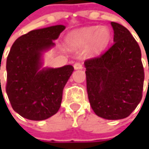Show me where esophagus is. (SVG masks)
<instances>
[{
  "mask_svg": "<svg viewBox=\"0 0 149 149\" xmlns=\"http://www.w3.org/2000/svg\"><path fill=\"white\" fill-rule=\"evenodd\" d=\"M74 68L75 70H81V69H83V65H82L81 63L76 62V63H74Z\"/></svg>",
  "mask_w": 149,
  "mask_h": 149,
  "instance_id": "obj_1",
  "label": "esophagus"
}]
</instances>
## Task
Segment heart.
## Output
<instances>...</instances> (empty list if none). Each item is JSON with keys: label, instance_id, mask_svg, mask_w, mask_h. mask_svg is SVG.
I'll return each instance as SVG.
<instances>
[{"label": "heart", "instance_id": "obj_1", "mask_svg": "<svg viewBox=\"0 0 149 149\" xmlns=\"http://www.w3.org/2000/svg\"><path fill=\"white\" fill-rule=\"evenodd\" d=\"M110 40V31L105 26H89L71 32L67 36L70 46H83L90 43V49L99 52L108 45Z\"/></svg>", "mask_w": 149, "mask_h": 149}]
</instances>
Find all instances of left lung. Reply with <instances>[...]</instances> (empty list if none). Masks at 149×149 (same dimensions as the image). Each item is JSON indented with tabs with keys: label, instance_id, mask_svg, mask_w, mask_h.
<instances>
[{
	"label": "left lung",
	"instance_id": "left-lung-1",
	"mask_svg": "<svg viewBox=\"0 0 149 149\" xmlns=\"http://www.w3.org/2000/svg\"><path fill=\"white\" fill-rule=\"evenodd\" d=\"M113 45L104 54L84 61L89 103L105 119L127 118L140 103L144 70L138 42L124 26L111 22Z\"/></svg>",
	"mask_w": 149,
	"mask_h": 149
}]
</instances>
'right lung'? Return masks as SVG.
I'll list each match as a JSON object with an SVG mask.
<instances>
[{
    "instance_id": "obj_1",
    "label": "right lung",
    "mask_w": 149,
    "mask_h": 149,
    "mask_svg": "<svg viewBox=\"0 0 149 149\" xmlns=\"http://www.w3.org/2000/svg\"><path fill=\"white\" fill-rule=\"evenodd\" d=\"M65 29L62 25L35 30L18 38L6 60V90L11 107L20 116L44 120L60 109L63 89L74 67L41 68L43 52Z\"/></svg>"
}]
</instances>
